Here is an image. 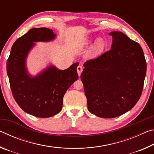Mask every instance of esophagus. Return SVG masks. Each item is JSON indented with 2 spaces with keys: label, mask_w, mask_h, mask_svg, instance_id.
Returning a JSON list of instances; mask_svg holds the SVG:
<instances>
[{
  "label": "esophagus",
  "mask_w": 154,
  "mask_h": 154,
  "mask_svg": "<svg viewBox=\"0 0 154 154\" xmlns=\"http://www.w3.org/2000/svg\"><path fill=\"white\" fill-rule=\"evenodd\" d=\"M77 73L79 75V76L80 77L81 73H82V72L83 71V68L82 66H78L77 68Z\"/></svg>",
  "instance_id": "obj_1"
}]
</instances>
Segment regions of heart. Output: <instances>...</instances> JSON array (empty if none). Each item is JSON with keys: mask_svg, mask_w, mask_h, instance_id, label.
Returning <instances> with one entry per match:
<instances>
[{"mask_svg": "<svg viewBox=\"0 0 154 154\" xmlns=\"http://www.w3.org/2000/svg\"><path fill=\"white\" fill-rule=\"evenodd\" d=\"M91 42H92L91 41H87L86 42H85V45H89L91 43ZM105 47V41H104L103 38H98L92 46V48L90 50V53L92 55H94V56L97 55V54H100V52H102L103 51Z\"/></svg>", "mask_w": 154, "mask_h": 154, "instance_id": "b5f03b06", "label": "heart"}]
</instances>
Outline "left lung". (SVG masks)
I'll list each match as a JSON object with an SVG mask.
<instances>
[{"label": "left lung", "mask_w": 154, "mask_h": 154, "mask_svg": "<svg viewBox=\"0 0 154 154\" xmlns=\"http://www.w3.org/2000/svg\"><path fill=\"white\" fill-rule=\"evenodd\" d=\"M111 49L83 64L81 79L91 113L113 118L130 111L141 96L147 70L143 49L122 32L109 33Z\"/></svg>", "instance_id": "8db88e82"}]
</instances>
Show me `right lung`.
<instances>
[{"mask_svg": "<svg viewBox=\"0 0 154 154\" xmlns=\"http://www.w3.org/2000/svg\"><path fill=\"white\" fill-rule=\"evenodd\" d=\"M56 34L47 28H34L15 41L7 62V72L15 100L26 113L38 118H49L62 109L63 97L77 80V67L66 70L49 66L35 77L28 73L26 60L35 42L54 39Z\"/></svg>", "mask_w": 154, "mask_h": 154, "instance_id": "add662e5", "label": "right lung"}]
</instances>
